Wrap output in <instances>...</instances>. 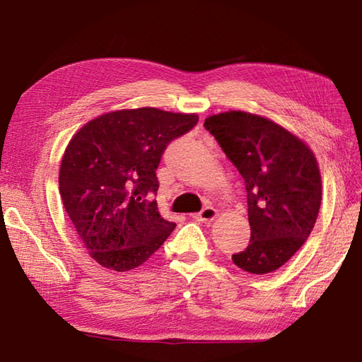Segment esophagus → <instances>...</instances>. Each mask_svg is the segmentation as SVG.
<instances>
[{"mask_svg": "<svg viewBox=\"0 0 362 362\" xmlns=\"http://www.w3.org/2000/svg\"><path fill=\"white\" fill-rule=\"evenodd\" d=\"M216 216H218V211L214 207H205V209H202L199 211V214L194 215V218L197 219V221H204V223L214 221Z\"/></svg>", "mask_w": 362, "mask_h": 362, "instance_id": "obj_1", "label": "esophagus"}]
</instances>
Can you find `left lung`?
Listing matches in <instances>:
<instances>
[{"label": "left lung", "mask_w": 362, "mask_h": 362, "mask_svg": "<svg viewBox=\"0 0 362 362\" xmlns=\"http://www.w3.org/2000/svg\"><path fill=\"white\" fill-rule=\"evenodd\" d=\"M204 127L242 174L251 240L233 254L252 274L278 270L306 242L322 204V177L306 143L273 122L245 111L209 116Z\"/></svg>", "instance_id": "obj_1"}]
</instances>
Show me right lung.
<instances>
[{
    "label": "right lung",
    "instance_id": "1",
    "mask_svg": "<svg viewBox=\"0 0 362 362\" xmlns=\"http://www.w3.org/2000/svg\"><path fill=\"white\" fill-rule=\"evenodd\" d=\"M197 115L158 108L119 110L89 120L66 147L59 193L90 257L129 272L152 256L175 224L158 214L157 171L173 139L197 124Z\"/></svg>",
    "mask_w": 362,
    "mask_h": 362
}]
</instances>
